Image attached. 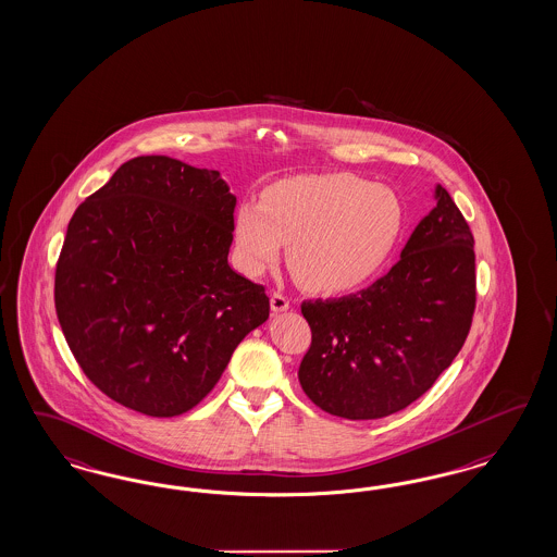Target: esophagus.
<instances>
[{
	"label": "esophagus",
	"mask_w": 557,
	"mask_h": 557,
	"mask_svg": "<svg viewBox=\"0 0 557 557\" xmlns=\"http://www.w3.org/2000/svg\"><path fill=\"white\" fill-rule=\"evenodd\" d=\"M288 308L289 300L284 296V294H280V292L271 294V310H273V314H277V312H286Z\"/></svg>",
	"instance_id": "esophagus-1"
}]
</instances>
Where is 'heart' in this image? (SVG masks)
<instances>
[{"label":"heart","mask_w":557,"mask_h":557,"mask_svg":"<svg viewBox=\"0 0 557 557\" xmlns=\"http://www.w3.org/2000/svg\"><path fill=\"white\" fill-rule=\"evenodd\" d=\"M404 224V201L391 187L351 173L302 174L271 185L261 206H240L234 249L240 268L257 275L288 245L302 288L339 294L383 269Z\"/></svg>","instance_id":"heart-1"}]
</instances>
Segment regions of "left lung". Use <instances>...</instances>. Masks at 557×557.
I'll list each match as a JSON object with an SVG mask.
<instances>
[{"instance_id":"left-lung-1","label":"left lung","mask_w":557,"mask_h":557,"mask_svg":"<svg viewBox=\"0 0 557 557\" xmlns=\"http://www.w3.org/2000/svg\"><path fill=\"white\" fill-rule=\"evenodd\" d=\"M434 199L381 280L344 298L302 302L312 344L298 381L331 416L379 420L401 411L467 339L475 310L473 234L442 185Z\"/></svg>"}]
</instances>
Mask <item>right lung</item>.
Instances as JSON below:
<instances>
[{"label":"right lung","mask_w":557,"mask_h":557,"mask_svg":"<svg viewBox=\"0 0 557 557\" xmlns=\"http://www.w3.org/2000/svg\"><path fill=\"white\" fill-rule=\"evenodd\" d=\"M234 206L218 171L139 156L70 220L59 325L84 374L116 404L152 418L189 411L268 321L265 288L228 263Z\"/></svg>","instance_id":"right-lung-1"}]
</instances>
